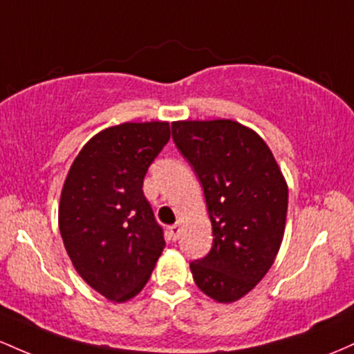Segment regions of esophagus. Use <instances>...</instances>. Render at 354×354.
<instances>
[{"instance_id": "esophagus-1", "label": "esophagus", "mask_w": 354, "mask_h": 354, "mask_svg": "<svg viewBox=\"0 0 354 354\" xmlns=\"http://www.w3.org/2000/svg\"><path fill=\"white\" fill-rule=\"evenodd\" d=\"M178 232H180V225L174 224L169 227V234H170V239L177 241L178 239Z\"/></svg>"}]
</instances>
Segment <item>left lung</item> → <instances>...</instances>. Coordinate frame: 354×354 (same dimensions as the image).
Instances as JSON below:
<instances>
[{"label":"left lung","mask_w":354,"mask_h":354,"mask_svg":"<svg viewBox=\"0 0 354 354\" xmlns=\"http://www.w3.org/2000/svg\"><path fill=\"white\" fill-rule=\"evenodd\" d=\"M172 138L204 189L212 248L190 263L202 292L232 303L271 269L284 236L288 185L266 142L232 120L174 122Z\"/></svg>","instance_id":"8db88e82"}]
</instances>
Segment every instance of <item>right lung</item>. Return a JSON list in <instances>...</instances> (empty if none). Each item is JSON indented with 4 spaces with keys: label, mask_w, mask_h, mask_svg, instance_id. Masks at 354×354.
<instances>
[{
    "label": "right lung",
    "mask_w": 354,
    "mask_h": 354,
    "mask_svg": "<svg viewBox=\"0 0 354 354\" xmlns=\"http://www.w3.org/2000/svg\"><path fill=\"white\" fill-rule=\"evenodd\" d=\"M169 138L167 122L110 127L83 147L66 176L63 244L78 274L110 301L138 295L164 251V229L142 185Z\"/></svg>",
    "instance_id": "right-lung-1"
}]
</instances>
